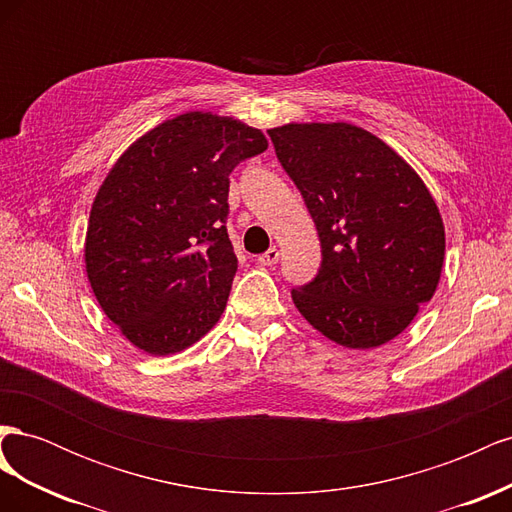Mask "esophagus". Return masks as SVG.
Wrapping results in <instances>:
<instances>
[{
    "mask_svg": "<svg viewBox=\"0 0 512 512\" xmlns=\"http://www.w3.org/2000/svg\"><path fill=\"white\" fill-rule=\"evenodd\" d=\"M277 260H280V250H277V247H269V250H267L265 254L258 256V262H260V265H267V267L275 265Z\"/></svg>",
    "mask_w": 512,
    "mask_h": 512,
    "instance_id": "1",
    "label": "esophagus"
}]
</instances>
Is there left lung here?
<instances>
[{
  "label": "left lung",
  "instance_id": "left-lung-1",
  "mask_svg": "<svg viewBox=\"0 0 512 512\" xmlns=\"http://www.w3.org/2000/svg\"><path fill=\"white\" fill-rule=\"evenodd\" d=\"M267 134L322 247L314 280L292 288L294 305L339 346L386 344L440 282L444 226L429 190L389 145L350 123Z\"/></svg>",
  "mask_w": 512,
  "mask_h": 512
}]
</instances>
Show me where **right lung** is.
<instances>
[{
  "label": "right lung",
  "instance_id": "right-lung-1",
  "mask_svg": "<svg viewBox=\"0 0 512 512\" xmlns=\"http://www.w3.org/2000/svg\"><path fill=\"white\" fill-rule=\"evenodd\" d=\"M267 145L256 128L196 111L138 138L111 168L85 265L104 314L136 348L175 354L220 320L237 273L228 177Z\"/></svg>",
  "mask_w": 512,
  "mask_h": 512
}]
</instances>
